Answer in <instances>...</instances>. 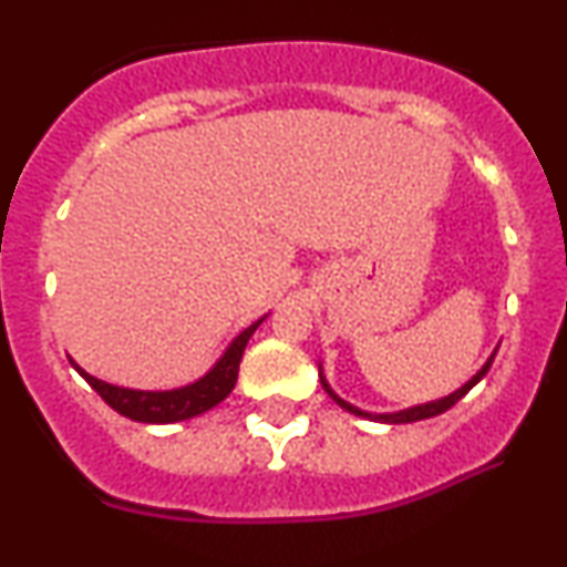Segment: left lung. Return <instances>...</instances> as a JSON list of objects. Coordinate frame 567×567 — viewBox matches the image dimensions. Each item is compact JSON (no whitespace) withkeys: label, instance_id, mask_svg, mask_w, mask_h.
<instances>
[{"label":"left lung","instance_id":"left-lung-1","mask_svg":"<svg viewBox=\"0 0 567 567\" xmlns=\"http://www.w3.org/2000/svg\"><path fill=\"white\" fill-rule=\"evenodd\" d=\"M494 357H496V349H494V353H491V357H488L486 364H483L481 370L475 372L473 378H470L465 385H462V388H456L454 393L443 395V399H439V401H427V404H417V406L401 409V412H385V414H372V412H364V409L353 406V404H349V401H346V399H340V395H338V393L332 391V388H330V383H327V378H324V372H322V364H319V380H322V388H324V391H327V395H330V399L336 401L338 406H343L346 412L357 414V417L374 420V422H388V425H401V422H417V420L435 417V414H443V412H446V409H452V406L456 404V401L462 399V395H467L470 391H473L475 385L481 383L483 378H486V372H488V367H491V361H494Z\"/></svg>","mask_w":567,"mask_h":567}]
</instances>
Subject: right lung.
I'll return each mask as SVG.
<instances>
[{"label":"right lung","instance_id":"add662e5","mask_svg":"<svg viewBox=\"0 0 567 567\" xmlns=\"http://www.w3.org/2000/svg\"><path fill=\"white\" fill-rule=\"evenodd\" d=\"M266 317L258 319L250 327L237 336L227 346V351L218 357V361L210 370L197 378L195 383L172 388V391H134V388H121L111 385L105 380H97L94 374L81 370L76 361L71 359L73 370H76L81 378L86 380L89 385L94 388L102 395L107 406L115 409L124 417L134 422H150V425H168V422H182L189 417H197V414L208 412L216 404H221L224 399L231 393V388L237 383V370H240L243 351L248 346V340L258 330V324L264 322Z\"/></svg>","mask_w":567,"mask_h":567}]
</instances>
